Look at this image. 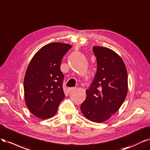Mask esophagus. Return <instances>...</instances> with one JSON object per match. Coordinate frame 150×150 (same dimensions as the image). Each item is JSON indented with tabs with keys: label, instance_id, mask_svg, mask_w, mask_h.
Masks as SVG:
<instances>
[{
	"label": "esophagus",
	"instance_id": "34e87169",
	"mask_svg": "<svg viewBox=\"0 0 150 150\" xmlns=\"http://www.w3.org/2000/svg\"><path fill=\"white\" fill-rule=\"evenodd\" d=\"M75 90H76V88H75V87H71V88H69L68 89V91H69V93H70V92H71V91H73Z\"/></svg>",
	"mask_w": 150,
	"mask_h": 150
}]
</instances>
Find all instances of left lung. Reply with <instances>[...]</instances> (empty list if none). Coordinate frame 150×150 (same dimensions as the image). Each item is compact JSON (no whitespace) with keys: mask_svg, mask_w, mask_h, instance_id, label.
<instances>
[{"mask_svg":"<svg viewBox=\"0 0 150 150\" xmlns=\"http://www.w3.org/2000/svg\"><path fill=\"white\" fill-rule=\"evenodd\" d=\"M93 51L97 70L80 109L88 120L101 123L117 112L126 98L128 74L122 59L113 50L94 46Z\"/></svg>","mask_w":150,"mask_h":150,"instance_id":"8db88e82","label":"left lung"}]
</instances>
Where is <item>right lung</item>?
I'll list each match as a JSON object with an SVG mask.
<instances>
[{
  "mask_svg": "<svg viewBox=\"0 0 150 150\" xmlns=\"http://www.w3.org/2000/svg\"><path fill=\"white\" fill-rule=\"evenodd\" d=\"M71 47L64 43H49L36 53L28 64L23 81L24 96L28 109L37 118L54 117L65 98L60 65Z\"/></svg>",
  "mask_w": 150,
  "mask_h": 150,
  "instance_id": "right-lung-1",
  "label": "right lung"
}]
</instances>
